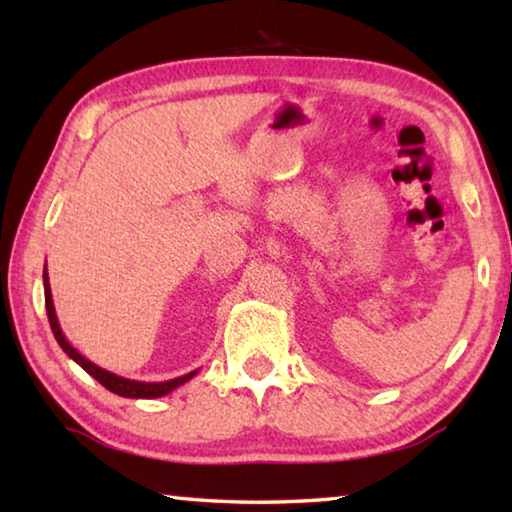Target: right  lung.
I'll list each match as a JSON object with an SVG mask.
<instances>
[{
  "instance_id": "obj_1",
  "label": "right lung",
  "mask_w": 512,
  "mask_h": 512,
  "mask_svg": "<svg viewBox=\"0 0 512 512\" xmlns=\"http://www.w3.org/2000/svg\"><path fill=\"white\" fill-rule=\"evenodd\" d=\"M42 282H45V307H47V316H49V325H51V332H54L56 341L63 352L67 354L69 359L79 363V366L92 375L94 379L99 381L101 386H106L110 393L121 395V397H131V400H153V397H162V395H169L173 388L183 386L185 381L192 379L198 370L187 372L183 377H176V379H169V381H137V379H126L121 375H115V372H110L106 368L97 366V363H92L90 359H85L83 354L74 348L72 343L67 341V336L63 334V329H60V323L56 318V307H54V298H51V287H49V275H47V264H45V273H42Z\"/></svg>"
}]
</instances>
